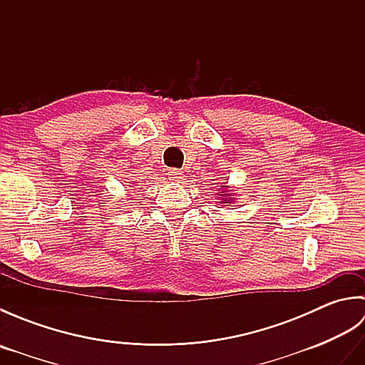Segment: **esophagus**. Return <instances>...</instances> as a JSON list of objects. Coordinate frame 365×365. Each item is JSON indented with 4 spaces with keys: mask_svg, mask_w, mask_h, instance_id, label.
Returning <instances> with one entry per match:
<instances>
[{
    "mask_svg": "<svg viewBox=\"0 0 365 365\" xmlns=\"http://www.w3.org/2000/svg\"><path fill=\"white\" fill-rule=\"evenodd\" d=\"M168 177H169V180H173V182H180L183 178V173L180 169L173 168V169L168 170Z\"/></svg>",
    "mask_w": 365,
    "mask_h": 365,
    "instance_id": "34e87169",
    "label": "esophagus"
}]
</instances>
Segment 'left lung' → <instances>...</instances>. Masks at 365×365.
<instances>
[{
	"instance_id": "8db88e82",
	"label": "left lung",
	"mask_w": 365,
	"mask_h": 365,
	"mask_svg": "<svg viewBox=\"0 0 365 365\" xmlns=\"http://www.w3.org/2000/svg\"><path fill=\"white\" fill-rule=\"evenodd\" d=\"M220 196H222V195H220ZM226 204H229V202H226Z\"/></svg>"
}]
</instances>
